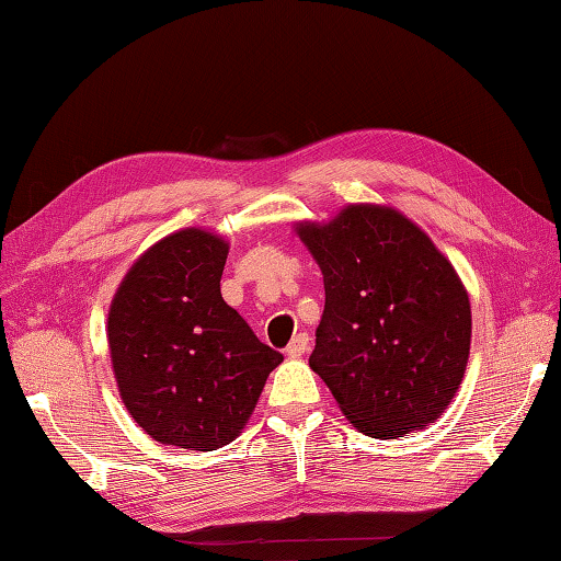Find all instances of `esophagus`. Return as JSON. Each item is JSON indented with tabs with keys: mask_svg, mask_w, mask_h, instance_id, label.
Segmentation results:
<instances>
[{
	"mask_svg": "<svg viewBox=\"0 0 561 561\" xmlns=\"http://www.w3.org/2000/svg\"><path fill=\"white\" fill-rule=\"evenodd\" d=\"M306 350H308V335H306V332H299V335H296V337L289 342L287 356H291V359H299V356L306 354Z\"/></svg>",
	"mask_w": 561,
	"mask_h": 561,
	"instance_id": "1",
	"label": "esophagus"
}]
</instances>
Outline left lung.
<instances>
[{
    "mask_svg": "<svg viewBox=\"0 0 561 561\" xmlns=\"http://www.w3.org/2000/svg\"><path fill=\"white\" fill-rule=\"evenodd\" d=\"M323 272L325 311L313 371L344 416L374 438L432 424L470 356V299L420 226L380 205H350L328 224H296Z\"/></svg>",
    "mask_w": 561,
    "mask_h": 561,
    "instance_id": "obj_1",
    "label": "left lung"
}]
</instances>
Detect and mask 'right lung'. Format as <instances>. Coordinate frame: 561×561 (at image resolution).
<instances>
[{"mask_svg":"<svg viewBox=\"0 0 561 561\" xmlns=\"http://www.w3.org/2000/svg\"><path fill=\"white\" fill-rule=\"evenodd\" d=\"M226 255L229 243L217 233L175 231L129 267L113 296L108 347L117 390L159 444H229L284 359L221 299Z\"/></svg>","mask_w":561,"mask_h":561,"instance_id":"obj_1","label":"right lung"}]
</instances>
